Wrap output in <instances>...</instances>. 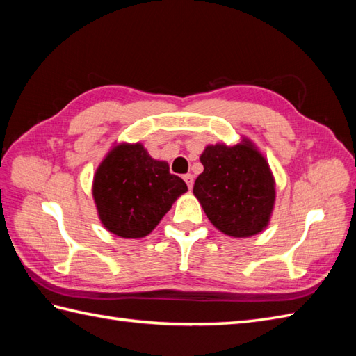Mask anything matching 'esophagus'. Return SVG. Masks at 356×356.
Here are the masks:
<instances>
[{
    "label": "esophagus",
    "instance_id": "esophagus-1",
    "mask_svg": "<svg viewBox=\"0 0 356 356\" xmlns=\"http://www.w3.org/2000/svg\"><path fill=\"white\" fill-rule=\"evenodd\" d=\"M184 180H185V182H186L188 188H190V190H191V188H193V184H194L193 174H190V172H188V174H185V176H184Z\"/></svg>",
    "mask_w": 356,
    "mask_h": 356
}]
</instances>
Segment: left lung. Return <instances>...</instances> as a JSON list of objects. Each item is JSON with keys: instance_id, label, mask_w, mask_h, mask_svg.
Masks as SVG:
<instances>
[{"instance_id": "8db88e82", "label": "left lung", "mask_w": 356, "mask_h": 356, "mask_svg": "<svg viewBox=\"0 0 356 356\" xmlns=\"http://www.w3.org/2000/svg\"><path fill=\"white\" fill-rule=\"evenodd\" d=\"M203 172L194 195L209 222L229 237L245 238L266 229L275 205V179L254 143H216L200 154Z\"/></svg>"}]
</instances>
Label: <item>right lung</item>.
<instances>
[{
    "instance_id": "1",
    "label": "right lung",
    "mask_w": 356,
    "mask_h": 356,
    "mask_svg": "<svg viewBox=\"0 0 356 356\" xmlns=\"http://www.w3.org/2000/svg\"><path fill=\"white\" fill-rule=\"evenodd\" d=\"M188 186L142 143H116L97 166L93 199L104 228L122 238L153 231Z\"/></svg>"
}]
</instances>
